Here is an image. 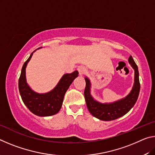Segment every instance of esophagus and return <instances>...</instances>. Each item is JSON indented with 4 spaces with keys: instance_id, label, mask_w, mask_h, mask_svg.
Listing matches in <instances>:
<instances>
[{
    "instance_id": "34e87169",
    "label": "esophagus",
    "mask_w": 155,
    "mask_h": 155,
    "mask_svg": "<svg viewBox=\"0 0 155 155\" xmlns=\"http://www.w3.org/2000/svg\"><path fill=\"white\" fill-rule=\"evenodd\" d=\"M77 70L78 71V72H79V74L81 75L83 74L84 73L86 72L85 68L84 67V66H83V65H80V66H78V68H77Z\"/></svg>"
}]
</instances>
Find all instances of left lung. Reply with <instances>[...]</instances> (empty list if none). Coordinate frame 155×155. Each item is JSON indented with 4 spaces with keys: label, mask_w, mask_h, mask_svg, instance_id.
I'll return each mask as SVG.
<instances>
[{
    "label": "left lung",
    "mask_w": 155,
    "mask_h": 155,
    "mask_svg": "<svg viewBox=\"0 0 155 155\" xmlns=\"http://www.w3.org/2000/svg\"><path fill=\"white\" fill-rule=\"evenodd\" d=\"M128 62L135 70V83L130 93L125 98L111 104H102L94 101L90 94V83L85 78L86 85L84 91L85 102L87 109L93 116L104 121H111L123 116L130 111L135 105L140 91V83L139 79L137 65L132 56L128 58Z\"/></svg>",
    "instance_id": "obj_1"
}]
</instances>
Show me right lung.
Returning <instances> with one entry per match:
<instances>
[{"instance_id": "right-lung-1", "label": "right lung", "mask_w": 155, "mask_h": 155, "mask_svg": "<svg viewBox=\"0 0 155 155\" xmlns=\"http://www.w3.org/2000/svg\"><path fill=\"white\" fill-rule=\"evenodd\" d=\"M33 52L25 62L18 81V87L21 98L27 108L38 116H50L57 114L61 109L64 95L72 81L78 77V71L71 74H65L61 78L57 85L47 94H38L31 90L26 82L25 69Z\"/></svg>"}]
</instances>
